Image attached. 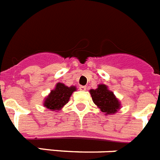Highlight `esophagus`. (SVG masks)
I'll return each mask as SVG.
<instances>
[{"label":"esophagus","instance_id":"esophagus-1","mask_svg":"<svg viewBox=\"0 0 160 160\" xmlns=\"http://www.w3.org/2000/svg\"><path fill=\"white\" fill-rule=\"evenodd\" d=\"M79 89L81 91H85L86 90V86H80L79 87Z\"/></svg>","mask_w":160,"mask_h":160}]
</instances>
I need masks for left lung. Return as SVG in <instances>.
Masks as SVG:
<instances>
[{"instance_id":"obj_1","label":"left lung","mask_w":160,"mask_h":160,"mask_svg":"<svg viewBox=\"0 0 160 160\" xmlns=\"http://www.w3.org/2000/svg\"><path fill=\"white\" fill-rule=\"evenodd\" d=\"M89 92L95 105L106 115L115 114L120 109L119 101L106 84H98L96 89H90Z\"/></svg>"}]
</instances>
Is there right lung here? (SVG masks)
<instances>
[{"mask_svg":"<svg viewBox=\"0 0 160 160\" xmlns=\"http://www.w3.org/2000/svg\"><path fill=\"white\" fill-rule=\"evenodd\" d=\"M76 90V86H66L64 84L58 83L54 89L45 98L43 105L50 111H59L68 102L72 92Z\"/></svg>","mask_w":160,"mask_h":160,"instance_id":"right-lung-1","label":"right lung"}]
</instances>
